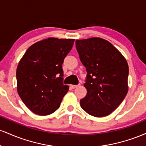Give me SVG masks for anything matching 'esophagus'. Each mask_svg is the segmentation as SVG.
I'll return each mask as SVG.
<instances>
[{
	"label": "esophagus",
	"mask_w": 146,
	"mask_h": 146,
	"mask_svg": "<svg viewBox=\"0 0 146 146\" xmlns=\"http://www.w3.org/2000/svg\"><path fill=\"white\" fill-rule=\"evenodd\" d=\"M79 86H80V84H79V85H71V87L72 88H73V89H74V88H78Z\"/></svg>",
	"instance_id": "obj_1"
}]
</instances>
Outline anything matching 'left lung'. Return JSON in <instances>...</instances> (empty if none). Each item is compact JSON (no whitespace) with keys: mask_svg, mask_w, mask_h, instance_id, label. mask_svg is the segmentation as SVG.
Masks as SVG:
<instances>
[{"mask_svg":"<svg viewBox=\"0 0 146 146\" xmlns=\"http://www.w3.org/2000/svg\"><path fill=\"white\" fill-rule=\"evenodd\" d=\"M75 46L87 72L84 84L87 94L80 100V106L92 116H107L128 93L126 60L111 43L100 38L77 40Z\"/></svg>","mask_w":146,"mask_h":146,"instance_id":"left-lung-1","label":"left lung"}]
</instances>
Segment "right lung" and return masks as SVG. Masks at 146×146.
Listing matches in <instances>:
<instances>
[{
    "label": "right lung",
    "instance_id": "obj_1",
    "mask_svg": "<svg viewBox=\"0 0 146 146\" xmlns=\"http://www.w3.org/2000/svg\"><path fill=\"white\" fill-rule=\"evenodd\" d=\"M74 39L48 38L29 47L16 70L17 90L22 101L38 115L59 108L68 86L63 84L64 60Z\"/></svg>",
    "mask_w": 146,
    "mask_h": 146
}]
</instances>
